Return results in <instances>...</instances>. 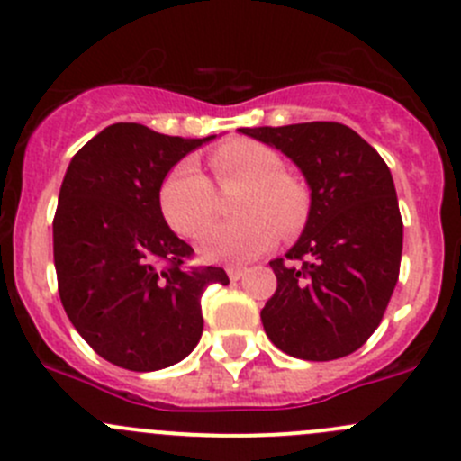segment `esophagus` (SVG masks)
<instances>
[{
  "label": "esophagus",
  "instance_id": "esophagus-1",
  "mask_svg": "<svg viewBox=\"0 0 461 461\" xmlns=\"http://www.w3.org/2000/svg\"><path fill=\"white\" fill-rule=\"evenodd\" d=\"M245 274V267H236V265H231V267H227V276L231 278V281H239L240 276Z\"/></svg>",
  "mask_w": 461,
  "mask_h": 461
}]
</instances>
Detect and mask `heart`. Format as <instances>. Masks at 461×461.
<instances>
[{
  "mask_svg": "<svg viewBox=\"0 0 461 461\" xmlns=\"http://www.w3.org/2000/svg\"><path fill=\"white\" fill-rule=\"evenodd\" d=\"M218 180L249 183L240 196L245 218L213 225L204 234L201 257L209 263L239 265L257 258L276 240L301 230L308 216V192L285 174V162L274 149L252 140L222 144L212 153ZM216 189L201 167L187 158L167 174L160 187V207L167 222L183 236H201L216 216Z\"/></svg>",
  "mask_w": 461,
  "mask_h": 461,
  "instance_id": "1",
  "label": "heart"
}]
</instances>
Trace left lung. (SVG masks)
<instances>
[{
    "mask_svg": "<svg viewBox=\"0 0 461 461\" xmlns=\"http://www.w3.org/2000/svg\"><path fill=\"white\" fill-rule=\"evenodd\" d=\"M285 153L310 187L303 234L269 260L276 292L260 310L285 355L332 361L359 350L384 319L402 263L403 222L384 158L350 127L303 122L239 129Z\"/></svg>",
    "mask_w": 461,
    "mask_h": 461,
    "instance_id": "obj_1",
    "label": "left lung"
}]
</instances>
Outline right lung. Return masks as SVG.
Masks as SVG:
<instances>
[{
  "instance_id": "right-lung-1",
  "label": "right lung",
  "mask_w": 461,
  "mask_h": 461,
  "mask_svg": "<svg viewBox=\"0 0 461 461\" xmlns=\"http://www.w3.org/2000/svg\"><path fill=\"white\" fill-rule=\"evenodd\" d=\"M213 138L111 124L64 176L53 218L59 299L80 337L120 368L151 373L183 361L201 341L204 287L230 283L222 267H183L194 249L160 209L171 167Z\"/></svg>"
}]
</instances>
